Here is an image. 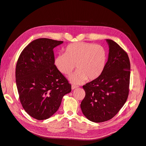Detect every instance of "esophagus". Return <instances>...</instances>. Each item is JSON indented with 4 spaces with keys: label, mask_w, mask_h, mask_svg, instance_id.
<instances>
[{
    "label": "esophagus",
    "mask_w": 146,
    "mask_h": 146,
    "mask_svg": "<svg viewBox=\"0 0 146 146\" xmlns=\"http://www.w3.org/2000/svg\"><path fill=\"white\" fill-rule=\"evenodd\" d=\"M78 88V86L72 85V90H74V89H76V88Z\"/></svg>",
    "instance_id": "esophagus-1"
}]
</instances>
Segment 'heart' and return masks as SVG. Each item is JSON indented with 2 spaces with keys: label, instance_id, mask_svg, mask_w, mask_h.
<instances>
[{
  "label": "heart",
  "instance_id": "b5f03b06",
  "mask_svg": "<svg viewBox=\"0 0 146 146\" xmlns=\"http://www.w3.org/2000/svg\"><path fill=\"white\" fill-rule=\"evenodd\" d=\"M107 52L101 45L85 42L68 45L65 53L60 54L54 59L57 70L65 75L70 74L76 66L78 70L70 77V80L80 84L99 78L106 64Z\"/></svg>",
  "mask_w": 146,
  "mask_h": 146
}]
</instances>
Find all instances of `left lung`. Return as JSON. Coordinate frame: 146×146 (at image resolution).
Here are the masks:
<instances>
[{
    "label": "left lung",
    "instance_id": "obj_1",
    "mask_svg": "<svg viewBox=\"0 0 146 146\" xmlns=\"http://www.w3.org/2000/svg\"><path fill=\"white\" fill-rule=\"evenodd\" d=\"M106 41L110 49L103 73L83 86L86 95L80 108L84 115L95 122L112 118L123 106L129 94L130 62L127 53L113 40Z\"/></svg>",
    "mask_w": 146,
    "mask_h": 146
}]
</instances>
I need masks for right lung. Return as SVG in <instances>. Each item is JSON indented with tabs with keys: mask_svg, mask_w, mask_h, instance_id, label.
Segmentation results:
<instances>
[{
	"mask_svg": "<svg viewBox=\"0 0 146 146\" xmlns=\"http://www.w3.org/2000/svg\"><path fill=\"white\" fill-rule=\"evenodd\" d=\"M63 42L39 38L23 50L18 60L15 78L23 108L33 118L44 120L58 110L72 86L54 65L53 49Z\"/></svg>",
	"mask_w": 146,
	"mask_h": 146,
	"instance_id": "obj_1",
	"label": "right lung"
}]
</instances>
